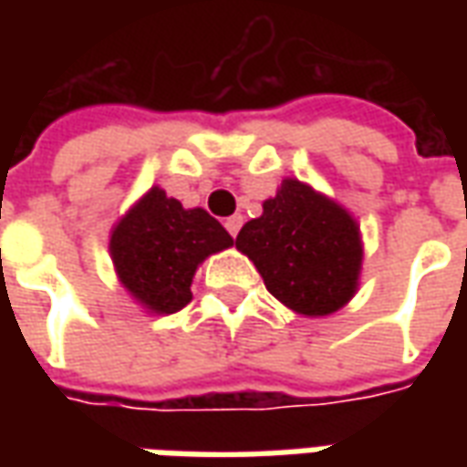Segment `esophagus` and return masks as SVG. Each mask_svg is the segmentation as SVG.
Here are the masks:
<instances>
[{
    "label": "esophagus",
    "mask_w": 467,
    "mask_h": 467,
    "mask_svg": "<svg viewBox=\"0 0 467 467\" xmlns=\"http://www.w3.org/2000/svg\"><path fill=\"white\" fill-rule=\"evenodd\" d=\"M224 227H227V233L234 237V234L240 233V227H243V214H233V217H227V220H224Z\"/></svg>",
    "instance_id": "esophagus-1"
}]
</instances>
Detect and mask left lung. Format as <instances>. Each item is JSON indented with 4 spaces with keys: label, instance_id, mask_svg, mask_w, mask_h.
I'll return each mask as SVG.
<instances>
[{
    "label": "left lung",
    "instance_id": "8db88e82",
    "mask_svg": "<svg viewBox=\"0 0 467 467\" xmlns=\"http://www.w3.org/2000/svg\"><path fill=\"white\" fill-rule=\"evenodd\" d=\"M234 244L260 270L270 295L295 313L330 315L358 290V224L340 204L297 180H285Z\"/></svg>",
    "mask_w": 467,
    "mask_h": 467
}]
</instances>
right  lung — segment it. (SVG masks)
Returning a JSON list of instances; mask_svg holds the SVG:
<instances>
[{
    "instance_id": "1",
    "label": "right lung",
    "mask_w": 467,
    "mask_h": 467,
    "mask_svg": "<svg viewBox=\"0 0 467 467\" xmlns=\"http://www.w3.org/2000/svg\"><path fill=\"white\" fill-rule=\"evenodd\" d=\"M233 244L223 224L200 207L184 210L152 187L134 204L109 240L122 285L150 313L172 315L192 300L194 270L207 254Z\"/></svg>"
}]
</instances>
